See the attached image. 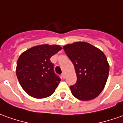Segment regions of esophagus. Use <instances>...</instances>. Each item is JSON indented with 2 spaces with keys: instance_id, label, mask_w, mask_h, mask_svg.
Listing matches in <instances>:
<instances>
[{
  "instance_id": "34e87169",
  "label": "esophagus",
  "mask_w": 123,
  "mask_h": 123,
  "mask_svg": "<svg viewBox=\"0 0 123 123\" xmlns=\"http://www.w3.org/2000/svg\"><path fill=\"white\" fill-rule=\"evenodd\" d=\"M61 76H62V77L63 79H65V73H62Z\"/></svg>"
}]
</instances>
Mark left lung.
Wrapping results in <instances>:
<instances>
[{"instance_id":"obj_1","label":"left lung","mask_w":123,"mask_h":123,"mask_svg":"<svg viewBox=\"0 0 123 123\" xmlns=\"http://www.w3.org/2000/svg\"><path fill=\"white\" fill-rule=\"evenodd\" d=\"M74 65L77 82L70 86L72 94L83 101L94 99L103 90L109 74L107 58L100 49L84 42L63 47Z\"/></svg>"}]
</instances>
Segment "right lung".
<instances>
[{
	"mask_svg": "<svg viewBox=\"0 0 123 123\" xmlns=\"http://www.w3.org/2000/svg\"><path fill=\"white\" fill-rule=\"evenodd\" d=\"M61 49L58 45L42 44L20 55L17 62V77L23 90L30 96L44 98L55 92L61 79L55 74L50 58Z\"/></svg>",
	"mask_w": 123,
	"mask_h": 123,
	"instance_id": "add662e5",
	"label": "right lung"
}]
</instances>
